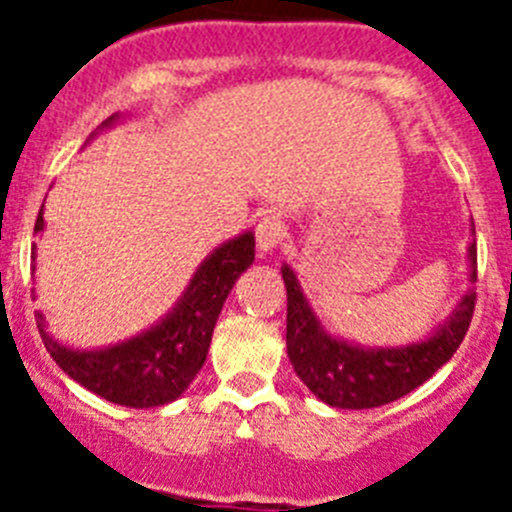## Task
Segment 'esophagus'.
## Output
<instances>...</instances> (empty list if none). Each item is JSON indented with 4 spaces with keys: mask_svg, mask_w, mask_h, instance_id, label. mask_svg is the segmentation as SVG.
<instances>
[{
    "mask_svg": "<svg viewBox=\"0 0 512 512\" xmlns=\"http://www.w3.org/2000/svg\"><path fill=\"white\" fill-rule=\"evenodd\" d=\"M284 241V223L277 215L261 217L256 225V248L259 253H271Z\"/></svg>",
    "mask_w": 512,
    "mask_h": 512,
    "instance_id": "obj_1",
    "label": "esophagus"
}]
</instances>
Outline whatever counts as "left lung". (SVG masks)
<instances>
[{
    "label": "left lung",
    "instance_id": "1",
    "mask_svg": "<svg viewBox=\"0 0 512 512\" xmlns=\"http://www.w3.org/2000/svg\"><path fill=\"white\" fill-rule=\"evenodd\" d=\"M287 287V354L307 390L333 408H379L408 395L454 356L467 336L477 292L469 289L449 323L428 341L397 348H361L328 336L302 295L295 271L282 266ZM469 282H477V243L469 246Z\"/></svg>",
    "mask_w": 512,
    "mask_h": 512
}]
</instances>
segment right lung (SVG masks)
Here are the masks:
<instances>
[{"label": "right lung", "instance_id": "1", "mask_svg": "<svg viewBox=\"0 0 512 512\" xmlns=\"http://www.w3.org/2000/svg\"><path fill=\"white\" fill-rule=\"evenodd\" d=\"M117 117L102 122L112 125ZM43 230V207L35 220V233ZM253 233H243L210 253L189 282L179 305L151 330L102 351H71L45 333L40 338L63 372L81 387L125 408H158L174 402L189 387L207 359L217 315L223 310L235 279L253 264Z\"/></svg>", "mask_w": 512, "mask_h": 512}]
</instances>
